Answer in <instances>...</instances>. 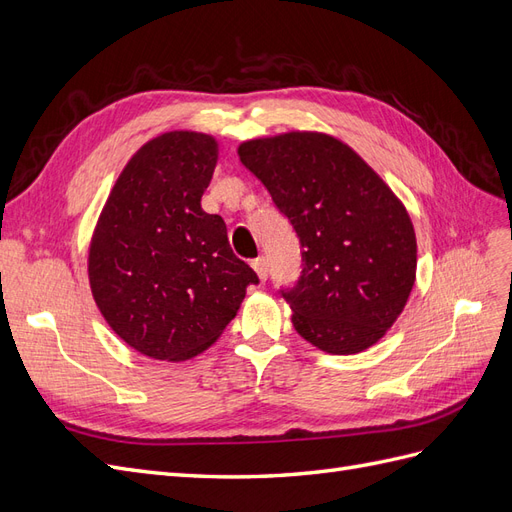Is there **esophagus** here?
Returning <instances> with one entry per match:
<instances>
[{
  "mask_svg": "<svg viewBox=\"0 0 512 512\" xmlns=\"http://www.w3.org/2000/svg\"><path fill=\"white\" fill-rule=\"evenodd\" d=\"M252 267L258 273L260 282H267V275H269V265H267V258L265 256H258L252 260Z\"/></svg>",
  "mask_w": 512,
  "mask_h": 512,
  "instance_id": "34e87169",
  "label": "esophagus"
}]
</instances>
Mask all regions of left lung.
<instances>
[{
  "label": "left lung",
  "mask_w": 512,
  "mask_h": 512,
  "mask_svg": "<svg viewBox=\"0 0 512 512\" xmlns=\"http://www.w3.org/2000/svg\"><path fill=\"white\" fill-rule=\"evenodd\" d=\"M303 247L299 282L282 290L292 327L329 354L374 346L404 312L416 280L406 207L346 143L286 132L239 145Z\"/></svg>",
  "instance_id": "left-lung-1"
}]
</instances>
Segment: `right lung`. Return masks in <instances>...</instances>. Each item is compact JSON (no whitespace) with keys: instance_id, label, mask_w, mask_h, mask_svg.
Segmentation results:
<instances>
[{"instance_id":"right-lung-1","label":"right lung","mask_w":512,"mask_h":512,"mask_svg":"<svg viewBox=\"0 0 512 512\" xmlns=\"http://www.w3.org/2000/svg\"><path fill=\"white\" fill-rule=\"evenodd\" d=\"M218 141L175 130L138 149L115 181L89 245V286L136 352L188 361L237 316L258 275L230 250L220 215L200 207Z\"/></svg>"}]
</instances>
